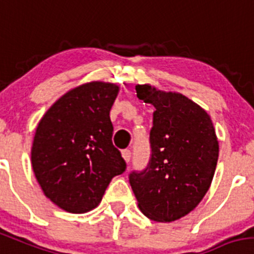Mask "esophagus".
I'll use <instances>...</instances> for the list:
<instances>
[{"label": "esophagus", "instance_id": "obj_1", "mask_svg": "<svg viewBox=\"0 0 254 254\" xmlns=\"http://www.w3.org/2000/svg\"><path fill=\"white\" fill-rule=\"evenodd\" d=\"M122 157H123V160H125V161L127 162V164H128L129 160H131V151H129V150H123L122 151Z\"/></svg>", "mask_w": 254, "mask_h": 254}]
</instances>
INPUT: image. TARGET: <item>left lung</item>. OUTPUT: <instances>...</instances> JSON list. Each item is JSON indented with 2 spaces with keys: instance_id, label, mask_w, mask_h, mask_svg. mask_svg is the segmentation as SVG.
Instances as JSON below:
<instances>
[{
  "instance_id": "left-lung-1",
  "label": "left lung",
  "mask_w": 254,
  "mask_h": 254,
  "mask_svg": "<svg viewBox=\"0 0 254 254\" xmlns=\"http://www.w3.org/2000/svg\"><path fill=\"white\" fill-rule=\"evenodd\" d=\"M137 97L155 107L148 166L132 173L129 184L139 210L155 222L185 217L213 181L219 142L210 116L181 93L137 84Z\"/></svg>"
}]
</instances>
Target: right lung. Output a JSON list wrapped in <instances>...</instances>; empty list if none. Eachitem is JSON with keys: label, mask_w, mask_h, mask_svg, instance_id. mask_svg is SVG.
Here are the masks:
<instances>
[{"label": "right lung", "mask_w": 254, "mask_h": 254, "mask_svg": "<svg viewBox=\"0 0 254 254\" xmlns=\"http://www.w3.org/2000/svg\"><path fill=\"white\" fill-rule=\"evenodd\" d=\"M120 87L89 81L55 102L37 125L31 147L34 174L44 194L73 214L93 210L115 176L126 170L112 143L109 112Z\"/></svg>", "instance_id": "add662e5"}]
</instances>
